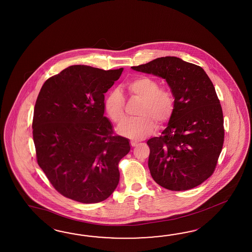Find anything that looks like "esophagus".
Listing matches in <instances>:
<instances>
[{
	"label": "esophagus",
	"instance_id": "esophagus-1",
	"mask_svg": "<svg viewBox=\"0 0 252 252\" xmlns=\"http://www.w3.org/2000/svg\"><path fill=\"white\" fill-rule=\"evenodd\" d=\"M130 144H131L132 147H136V145H137V142H136V141H131Z\"/></svg>",
	"mask_w": 252,
	"mask_h": 252
}]
</instances>
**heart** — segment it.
Here are the masks:
<instances>
[{"label": "heart", "mask_w": 252, "mask_h": 252, "mask_svg": "<svg viewBox=\"0 0 252 252\" xmlns=\"http://www.w3.org/2000/svg\"><path fill=\"white\" fill-rule=\"evenodd\" d=\"M132 95L141 99L136 110L137 117L131 118L117 130L131 138H143L154 129V122L160 125L166 122L174 108V97L169 90L158 89V82L149 76H136L125 83ZM125 99L118 89L112 90L104 102V110L112 121L121 124L126 119Z\"/></svg>", "instance_id": "b5f03b06"}]
</instances>
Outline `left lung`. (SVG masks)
I'll use <instances>...</instances> for the list:
<instances>
[{
  "label": "left lung",
  "instance_id": "obj_1",
  "mask_svg": "<svg viewBox=\"0 0 252 252\" xmlns=\"http://www.w3.org/2000/svg\"><path fill=\"white\" fill-rule=\"evenodd\" d=\"M131 68L164 79L174 97L161 136L147 142L151 176L168 190L196 187L213 174L224 143L223 112L211 80L201 67L176 57Z\"/></svg>",
  "mask_w": 252,
  "mask_h": 252
}]
</instances>
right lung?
I'll list each match as a JSON object with an SVG mask.
<instances>
[{
  "instance_id": "1",
  "label": "right lung",
  "mask_w": 252,
  "mask_h": 252,
  "mask_svg": "<svg viewBox=\"0 0 252 252\" xmlns=\"http://www.w3.org/2000/svg\"><path fill=\"white\" fill-rule=\"evenodd\" d=\"M123 70L73 65L41 88L32 125L37 163L65 197L99 203L118 185V163L130 151L129 139L113 135L104 94Z\"/></svg>"
}]
</instances>
